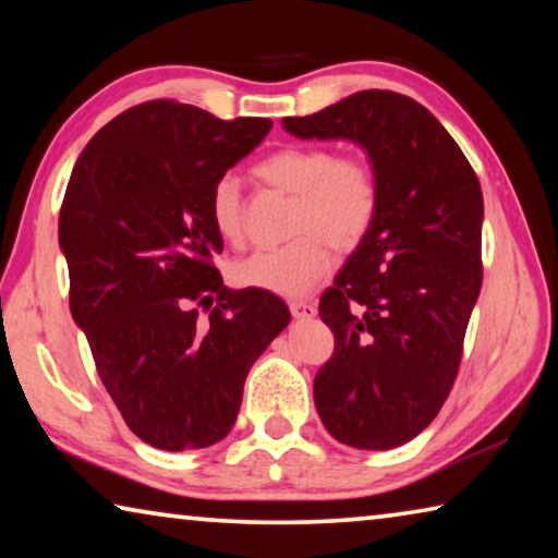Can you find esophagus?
Instances as JSON below:
<instances>
[{"label":"esophagus","instance_id":"34e87169","mask_svg":"<svg viewBox=\"0 0 558 558\" xmlns=\"http://www.w3.org/2000/svg\"><path fill=\"white\" fill-rule=\"evenodd\" d=\"M290 315L295 319H310L317 315V305L315 302H307V300H292L290 302Z\"/></svg>","mask_w":558,"mask_h":558}]
</instances>
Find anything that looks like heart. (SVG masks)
Here are the masks:
<instances>
[{
  "label": "heart",
  "instance_id": "1",
  "mask_svg": "<svg viewBox=\"0 0 558 558\" xmlns=\"http://www.w3.org/2000/svg\"><path fill=\"white\" fill-rule=\"evenodd\" d=\"M258 179L298 196L290 233L280 248L251 253L231 268L233 282L295 298L329 268V251H352L379 216L381 192L369 162L339 157L329 147H282L260 159ZM209 219L223 241L239 243L245 231V202L239 177L221 174L209 192Z\"/></svg>",
  "mask_w": 558,
  "mask_h": 558
}]
</instances>
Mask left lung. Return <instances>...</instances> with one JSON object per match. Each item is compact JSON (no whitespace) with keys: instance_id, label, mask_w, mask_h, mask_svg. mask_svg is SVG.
<instances>
[{"instance_id":"left-lung-1","label":"left lung","mask_w":558,"mask_h":558,"mask_svg":"<svg viewBox=\"0 0 558 558\" xmlns=\"http://www.w3.org/2000/svg\"><path fill=\"white\" fill-rule=\"evenodd\" d=\"M282 128L364 147L379 179V216L319 300L335 352L315 405L344 446H403L458 376L483 286V189L448 130L401 93L359 90Z\"/></svg>"}]
</instances>
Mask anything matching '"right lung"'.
Masks as SVG:
<instances>
[{"instance_id":"add662e5","label":"right lung","mask_w":558,"mask_h":558,"mask_svg":"<svg viewBox=\"0 0 558 558\" xmlns=\"http://www.w3.org/2000/svg\"><path fill=\"white\" fill-rule=\"evenodd\" d=\"M270 128L149 100L98 130L71 172L59 216L71 315L122 418L153 448L229 436L245 376L290 323L280 298L229 290L214 266L223 241L211 186Z\"/></svg>"}]
</instances>
